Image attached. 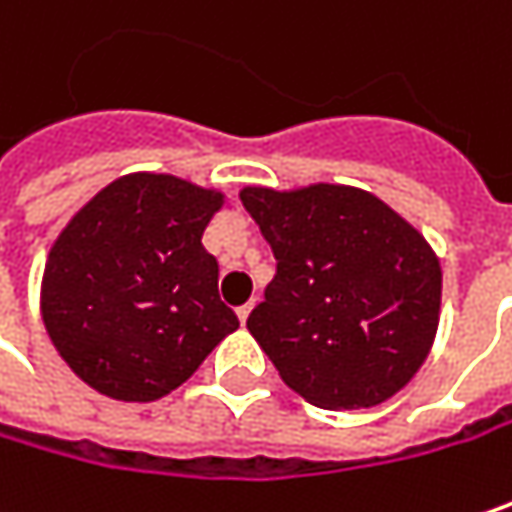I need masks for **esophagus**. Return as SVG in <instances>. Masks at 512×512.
<instances>
[{"label":"esophagus","mask_w":512,"mask_h":512,"mask_svg":"<svg viewBox=\"0 0 512 512\" xmlns=\"http://www.w3.org/2000/svg\"><path fill=\"white\" fill-rule=\"evenodd\" d=\"M252 307H255V302H246L243 307H237V316H240V322H246V319H249Z\"/></svg>","instance_id":"obj_1"}]
</instances>
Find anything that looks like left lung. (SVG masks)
I'll return each mask as SVG.
<instances>
[{
  "mask_svg": "<svg viewBox=\"0 0 512 512\" xmlns=\"http://www.w3.org/2000/svg\"><path fill=\"white\" fill-rule=\"evenodd\" d=\"M275 255L249 331L290 390L325 410L375 407L425 363L442 272L425 237L372 193L313 184L246 187Z\"/></svg>",
  "mask_w": 512,
  "mask_h": 512,
  "instance_id": "1",
  "label": "left lung"
}]
</instances>
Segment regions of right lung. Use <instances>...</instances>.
Masks as SVG:
<instances>
[{
    "label": "right lung",
    "instance_id": "obj_1",
    "mask_svg": "<svg viewBox=\"0 0 512 512\" xmlns=\"http://www.w3.org/2000/svg\"><path fill=\"white\" fill-rule=\"evenodd\" d=\"M222 196L172 175H125L72 216L43 272V322L93 390L155 401L240 328L202 246Z\"/></svg>",
    "mask_w": 512,
    "mask_h": 512
}]
</instances>
